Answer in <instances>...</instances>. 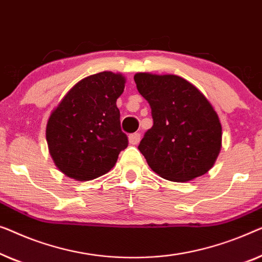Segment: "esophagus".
Masks as SVG:
<instances>
[{
    "mask_svg": "<svg viewBox=\"0 0 262 262\" xmlns=\"http://www.w3.org/2000/svg\"><path fill=\"white\" fill-rule=\"evenodd\" d=\"M129 143L130 145H138V143L140 142V139H141V136H140L139 133H134V134H130L129 135Z\"/></svg>",
    "mask_w": 262,
    "mask_h": 262,
    "instance_id": "1",
    "label": "esophagus"
}]
</instances>
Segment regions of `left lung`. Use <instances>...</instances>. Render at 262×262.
<instances>
[{
	"label": "left lung",
	"instance_id": "left-lung-1",
	"mask_svg": "<svg viewBox=\"0 0 262 262\" xmlns=\"http://www.w3.org/2000/svg\"><path fill=\"white\" fill-rule=\"evenodd\" d=\"M134 80L152 109L153 127L139 145L149 167L172 182L205 174L222 146L219 115L205 96L174 75L140 72Z\"/></svg>",
	"mask_w": 262,
	"mask_h": 262
}]
</instances>
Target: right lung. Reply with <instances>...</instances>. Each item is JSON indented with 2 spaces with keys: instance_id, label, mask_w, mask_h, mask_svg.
Segmentation results:
<instances>
[{
  "instance_id": "1",
  "label": "right lung",
  "mask_w": 262,
  "mask_h": 262,
  "mask_svg": "<svg viewBox=\"0 0 262 262\" xmlns=\"http://www.w3.org/2000/svg\"><path fill=\"white\" fill-rule=\"evenodd\" d=\"M124 83L121 73L91 75L79 80L51 113L46 126L49 150L69 178L84 182L105 174L127 148L116 105Z\"/></svg>"
}]
</instances>
